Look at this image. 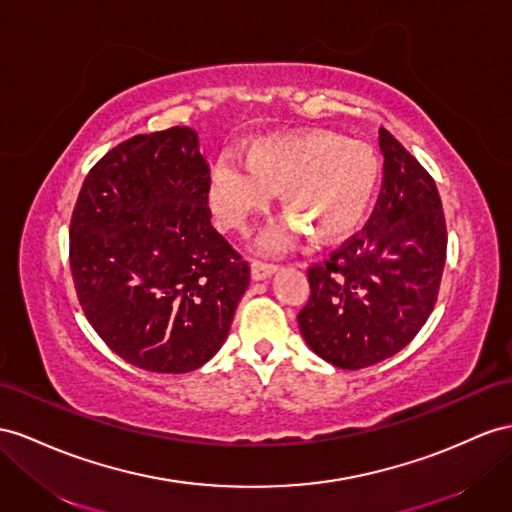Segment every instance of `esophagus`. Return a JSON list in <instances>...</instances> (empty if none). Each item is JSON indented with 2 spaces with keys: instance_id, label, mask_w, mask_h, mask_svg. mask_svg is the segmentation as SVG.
<instances>
[{
  "instance_id": "obj_1",
  "label": "esophagus",
  "mask_w": 512,
  "mask_h": 512,
  "mask_svg": "<svg viewBox=\"0 0 512 512\" xmlns=\"http://www.w3.org/2000/svg\"><path fill=\"white\" fill-rule=\"evenodd\" d=\"M277 272V266L272 264H261V261H253L251 264V279L253 281H266L268 277Z\"/></svg>"
}]
</instances>
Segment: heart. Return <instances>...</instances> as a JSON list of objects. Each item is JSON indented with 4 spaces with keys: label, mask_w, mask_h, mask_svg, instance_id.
Listing matches in <instances>:
<instances>
[{
    "label": "heart",
    "mask_w": 512,
    "mask_h": 512,
    "mask_svg": "<svg viewBox=\"0 0 512 512\" xmlns=\"http://www.w3.org/2000/svg\"><path fill=\"white\" fill-rule=\"evenodd\" d=\"M246 168L220 160L207 201L218 227L244 231L281 194L290 222L261 235V253L277 255L309 233L313 244H337L368 218L381 181L376 151L337 131L307 129L259 136L244 151Z\"/></svg>",
    "instance_id": "1"
}]
</instances>
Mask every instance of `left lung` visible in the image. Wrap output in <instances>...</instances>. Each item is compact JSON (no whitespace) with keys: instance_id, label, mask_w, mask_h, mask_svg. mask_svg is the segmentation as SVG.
I'll return each instance as SVG.
<instances>
[{"instance_id":"8db88e82","label":"left lung","mask_w":512,"mask_h":512,"mask_svg":"<svg viewBox=\"0 0 512 512\" xmlns=\"http://www.w3.org/2000/svg\"><path fill=\"white\" fill-rule=\"evenodd\" d=\"M383 188L374 214L322 266L309 268V303L298 313L307 346L342 370L400 352L437 303L445 266V218L435 181L381 129Z\"/></svg>"}]
</instances>
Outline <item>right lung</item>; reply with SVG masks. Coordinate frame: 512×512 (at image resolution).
<instances>
[{"label": "right lung", "instance_id": "1", "mask_svg": "<svg viewBox=\"0 0 512 512\" xmlns=\"http://www.w3.org/2000/svg\"><path fill=\"white\" fill-rule=\"evenodd\" d=\"M199 134L134 136L90 170L71 218V272L88 322L140 370L186 374L229 335L251 268L212 227Z\"/></svg>", "mask_w": 512, "mask_h": 512}]
</instances>
